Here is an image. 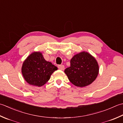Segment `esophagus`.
I'll return each instance as SVG.
<instances>
[{
	"mask_svg": "<svg viewBox=\"0 0 123 123\" xmlns=\"http://www.w3.org/2000/svg\"><path fill=\"white\" fill-rule=\"evenodd\" d=\"M58 67L59 69L62 70V71H63V70H64V69H65V67H64V65H59Z\"/></svg>",
	"mask_w": 123,
	"mask_h": 123,
	"instance_id": "1",
	"label": "esophagus"
}]
</instances>
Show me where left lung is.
Returning <instances> with one entry per match:
<instances>
[{
  "label": "left lung",
  "instance_id": "1",
  "mask_svg": "<svg viewBox=\"0 0 123 123\" xmlns=\"http://www.w3.org/2000/svg\"><path fill=\"white\" fill-rule=\"evenodd\" d=\"M71 66L65 69V73L73 84L84 87L91 84L99 73V65L94 57L83 51L73 57Z\"/></svg>",
  "mask_w": 123,
  "mask_h": 123
}]
</instances>
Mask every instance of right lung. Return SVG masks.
I'll return each instance as SVG.
<instances>
[{"instance_id":"1","label":"right lung","mask_w":123,"mask_h":123,"mask_svg":"<svg viewBox=\"0 0 123 123\" xmlns=\"http://www.w3.org/2000/svg\"><path fill=\"white\" fill-rule=\"evenodd\" d=\"M57 69L51 62L44 59L41 52H34L23 62L22 73L29 84L39 87L46 84Z\"/></svg>"}]
</instances>
